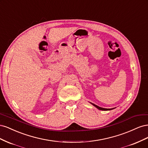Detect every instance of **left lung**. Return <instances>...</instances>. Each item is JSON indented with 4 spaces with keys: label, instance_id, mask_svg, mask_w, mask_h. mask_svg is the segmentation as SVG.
<instances>
[{
    "label": "left lung",
    "instance_id": "1",
    "mask_svg": "<svg viewBox=\"0 0 148 148\" xmlns=\"http://www.w3.org/2000/svg\"><path fill=\"white\" fill-rule=\"evenodd\" d=\"M90 103H91V104L92 106L96 107L97 109H98L99 110H112V109L116 108V107H115V108H112V109H105V108H102V107H101L98 106H97V105H95V104H93V103H91V102H90Z\"/></svg>",
    "mask_w": 148,
    "mask_h": 148
}]
</instances>
